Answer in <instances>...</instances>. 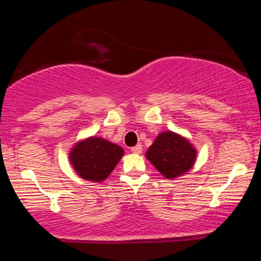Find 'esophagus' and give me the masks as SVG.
I'll use <instances>...</instances> for the list:
<instances>
[{"label": "esophagus", "mask_w": 261, "mask_h": 261, "mask_svg": "<svg viewBox=\"0 0 261 261\" xmlns=\"http://www.w3.org/2000/svg\"><path fill=\"white\" fill-rule=\"evenodd\" d=\"M131 152H134V153H136V154H140L141 152H142V146L136 145L135 147H131Z\"/></svg>", "instance_id": "obj_1"}]
</instances>
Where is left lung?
Instances as JSON below:
<instances>
[{"instance_id":"8db88e82","label":"left lung","mask_w":261,"mask_h":261,"mask_svg":"<svg viewBox=\"0 0 261 261\" xmlns=\"http://www.w3.org/2000/svg\"><path fill=\"white\" fill-rule=\"evenodd\" d=\"M196 149L189 140L173 131H164L155 137L146 152V158L167 179H174L193 168Z\"/></svg>"}]
</instances>
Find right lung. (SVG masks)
Here are the masks:
<instances>
[{
	"label": "right lung",
	"mask_w": 261,
	"mask_h": 261,
	"mask_svg": "<svg viewBox=\"0 0 261 261\" xmlns=\"http://www.w3.org/2000/svg\"><path fill=\"white\" fill-rule=\"evenodd\" d=\"M124 155L120 146L101 137L80 141L70 151V162L82 179L100 182L109 176Z\"/></svg>",
	"instance_id": "1"
}]
</instances>
